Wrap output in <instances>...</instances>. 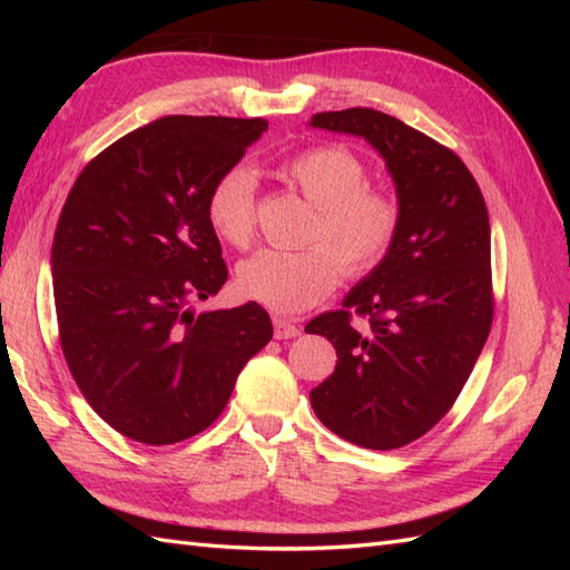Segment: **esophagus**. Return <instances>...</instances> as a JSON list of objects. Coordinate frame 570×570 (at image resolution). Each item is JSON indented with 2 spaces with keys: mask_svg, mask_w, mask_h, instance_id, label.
I'll return each instance as SVG.
<instances>
[{
  "mask_svg": "<svg viewBox=\"0 0 570 570\" xmlns=\"http://www.w3.org/2000/svg\"><path fill=\"white\" fill-rule=\"evenodd\" d=\"M301 335V328L296 323L286 321L282 316H274V337L276 341H288V337H296Z\"/></svg>",
  "mask_w": 570,
  "mask_h": 570,
  "instance_id": "34e87169",
  "label": "esophagus"
}]
</instances>
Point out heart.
Here are the masks:
<instances>
[{"label":"heart","mask_w":570,"mask_h":570,"mask_svg":"<svg viewBox=\"0 0 570 570\" xmlns=\"http://www.w3.org/2000/svg\"><path fill=\"white\" fill-rule=\"evenodd\" d=\"M284 174L316 205L308 249H264L237 266V292L282 316H296L350 278L374 274L390 257L402 227L394 193L367 186V164L341 144H318L294 154ZM213 233L229 247L247 249L257 235V180L247 166H229L205 200Z\"/></svg>","instance_id":"obj_1"}]
</instances>
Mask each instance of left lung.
<instances>
[{
    "instance_id": "1",
    "label": "left lung",
    "mask_w": 570,
    "mask_h": 570,
    "mask_svg": "<svg viewBox=\"0 0 570 570\" xmlns=\"http://www.w3.org/2000/svg\"><path fill=\"white\" fill-rule=\"evenodd\" d=\"M311 125L365 137L384 156L402 203L386 262L345 296L341 311L306 325L337 353L311 406L341 439L394 451L451 411L490 335L488 205L460 156L402 119L350 107L313 115ZM355 315L368 321L365 332L352 325Z\"/></svg>"
}]
</instances>
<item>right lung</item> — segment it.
<instances>
[{"instance_id": "add662e5", "label": "right lung", "mask_w": 570, "mask_h": 570, "mask_svg": "<svg viewBox=\"0 0 570 570\" xmlns=\"http://www.w3.org/2000/svg\"><path fill=\"white\" fill-rule=\"evenodd\" d=\"M266 127L262 117L156 119L95 156L60 210V347L88 404L131 441L171 445L208 429L272 341L269 313L254 301L190 311L227 282L208 190Z\"/></svg>"}]
</instances>
